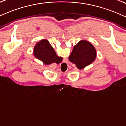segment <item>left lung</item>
<instances>
[{
	"label": "left lung",
	"mask_w": 126,
	"mask_h": 126,
	"mask_svg": "<svg viewBox=\"0 0 126 126\" xmlns=\"http://www.w3.org/2000/svg\"><path fill=\"white\" fill-rule=\"evenodd\" d=\"M96 56V51L94 47L88 41L82 40L73 47L68 59L79 69L81 70L91 64Z\"/></svg>",
	"instance_id": "1"
}]
</instances>
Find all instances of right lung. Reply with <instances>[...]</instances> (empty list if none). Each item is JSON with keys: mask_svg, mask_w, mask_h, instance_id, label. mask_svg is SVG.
<instances>
[{"mask_svg": "<svg viewBox=\"0 0 126 126\" xmlns=\"http://www.w3.org/2000/svg\"><path fill=\"white\" fill-rule=\"evenodd\" d=\"M34 55L45 64H50L52 63L59 64L62 61V58L56 55L53 47L46 39L41 40L35 45Z\"/></svg>", "mask_w": 126, "mask_h": 126, "instance_id": "add662e5", "label": "right lung"}]
</instances>
